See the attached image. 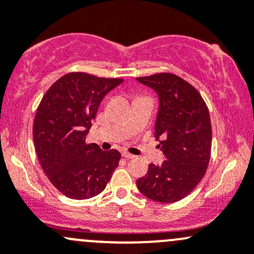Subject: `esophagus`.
Returning a JSON list of instances; mask_svg holds the SVG:
<instances>
[{"label":"esophagus","instance_id":"obj_1","mask_svg":"<svg viewBox=\"0 0 254 254\" xmlns=\"http://www.w3.org/2000/svg\"><path fill=\"white\" fill-rule=\"evenodd\" d=\"M123 155V157H125V158H127V160H131V158H134L135 156L134 155H131V153H129V152H127V151H124V152L122 153Z\"/></svg>","mask_w":254,"mask_h":254}]
</instances>
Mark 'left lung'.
<instances>
[{
  "label": "left lung",
  "instance_id": "1",
  "mask_svg": "<svg viewBox=\"0 0 254 254\" xmlns=\"http://www.w3.org/2000/svg\"><path fill=\"white\" fill-rule=\"evenodd\" d=\"M137 81L157 93L155 137L166 160L151 163L136 181L151 200L175 203L188 195L206 172L211 152V123L200 93L173 73H156Z\"/></svg>",
  "mask_w": 254,
  "mask_h": 254
}]
</instances>
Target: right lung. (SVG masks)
<instances>
[{"instance_id": "1", "label": "right lung", "mask_w": 254, "mask_h": 254, "mask_svg": "<svg viewBox=\"0 0 254 254\" xmlns=\"http://www.w3.org/2000/svg\"><path fill=\"white\" fill-rule=\"evenodd\" d=\"M122 78L72 72L59 78L43 97L33 124L35 151L49 181L71 199L104 190L119 165V151H102L86 136L99 104Z\"/></svg>"}]
</instances>
